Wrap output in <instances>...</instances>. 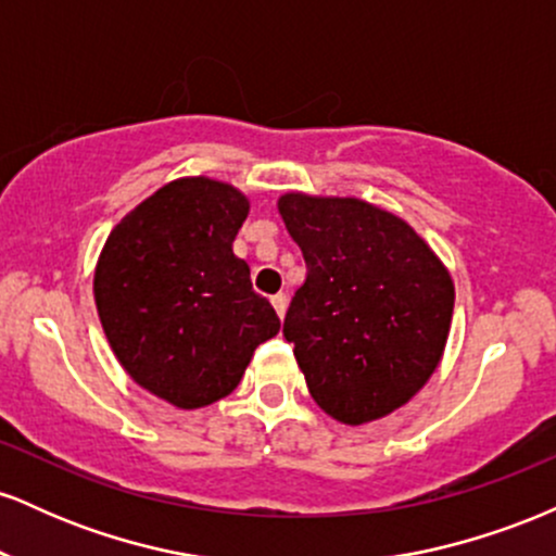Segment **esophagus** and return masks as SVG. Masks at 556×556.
<instances>
[{
	"mask_svg": "<svg viewBox=\"0 0 556 556\" xmlns=\"http://www.w3.org/2000/svg\"><path fill=\"white\" fill-rule=\"evenodd\" d=\"M271 305H274V311H277V314H279V318H282L285 311H287V295H285V292L274 295L271 298Z\"/></svg>",
	"mask_w": 556,
	"mask_h": 556,
	"instance_id": "obj_1",
	"label": "esophagus"
}]
</instances>
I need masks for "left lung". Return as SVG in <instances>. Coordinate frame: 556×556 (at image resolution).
<instances>
[{"instance_id":"left-lung-1","label":"left lung","mask_w":556,"mask_h":556,"mask_svg":"<svg viewBox=\"0 0 556 556\" xmlns=\"http://www.w3.org/2000/svg\"><path fill=\"white\" fill-rule=\"evenodd\" d=\"M277 206L308 269L282 331L311 397L348 426L389 416L442 361L450 271L416 229L374 203L287 193Z\"/></svg>"}]
</instances>
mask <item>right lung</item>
I'll return each mask as SVG.
<instances>
[{
    "mask_svg": "<svg viewBox=\"0 0 556 556\" xmlns=\"http://www.w3.org/2000/svg\"><path fill=\"white\" fill-rule=\"evenodd\" d=\"M248 198L208 177H180L112 229L93 274L101 327L130 379L182 410L240 384L253 350L279 331L232 253Z\"/></svg>",
    "mask_w": 556,
    "mask_h": 556,
    "instance_id": "1",
    "label": "right lung"
}]
</instances>
